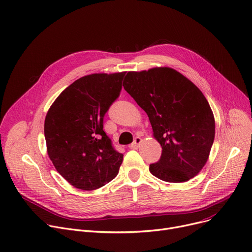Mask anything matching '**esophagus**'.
I'll use <instances>...</instances> for the list:
<instances>
[{"label": "esophagus", "mask_w": 252, "mask_h": 252, "mask_svg": "<svg viewBox=\"0 0 252 252\" xmlns=\"http://www.w3.org/2000/svg\"><path fill=\"white\" fill-rule=\"evenodd\" d=\"M142 141H143V140H142L140 137L135 138V140H133V142L128 146V147H129V149H138V148H139V146L141 145Z\"/></svg>", "instance_id": "34e87169"}]
</instances>
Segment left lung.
Listing matches in <instances>:
<instances>
[{"label": "left lung", "mask_w": 252, "mask_h": 252, "mask_svg": "<svg viewBox=\"0 0 252 252\" xmlns=\"http://www.w3.org/2000/svg\"><path fill=\"white\" fill-rule=\"evenodd\" d=\"M123 86L146 111L161 158L150 172L167 182H184L206 165L215 139L211 106L194 84L174 69L127 72Z\"/></svg>", "instance_id": "1"}]
</instances>
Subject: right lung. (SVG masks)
<instances>
[{
    "label": "right lung",
    "mask_w": 252,
    "mask_h": 252,
    "mask_svg": "<svg viewBox=\"0 0 252 252\" xmlns=\"http://www.w3.org/2000/svg\"><path fill=\"white\" fill-rule=\"evenodd\" d=\"M126 72L84 76L49 107L44 137L57 171L76 189L102 188L119 173L124 155L103 130V117L120 96Z\"/></svg>",
    "instance_id": "obj_1"
}]
</instances>
